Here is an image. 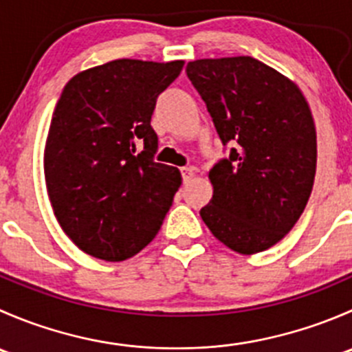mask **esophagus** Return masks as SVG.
Returning a JSON list of instances; mask_svg holds the SVG:
<instances>
[{"label":"esophagus","mask_w":352,"mask_h":352,"mask_svg":"<svg viewBox=\"0 0 352 352\" xmlns=\"http://www.w3.org/2000/svg\"><path fill=\"white\" fill-rule=\"evenodd\" d=\"M180 173H182L184 182H189V180L196 175V170H194L192 166H184V168H180Z\"/></svg>","instance_id":"34e87169"}]
</instances>
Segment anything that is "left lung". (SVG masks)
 Listing matches in <instances>:
<instances>
[{
  "label": "left lung",
  "mask_w": 352,
  "mask_h": 352,
  "mask_svg": "<svg viewBox=\"0 0 352 352\" xmlns=\"http://www.w3.org/2000/svg\"><path fill=\"white\" fill-rule=\"evenodd\" d=\"M186 71L221 143L233 146L209 172L202 221L239 254L267 250L300 219L314 187L310 107L293 81L250 56L197 59Z\"/></svg>",
  "instance_id": "obj_1"
}]
</instances>
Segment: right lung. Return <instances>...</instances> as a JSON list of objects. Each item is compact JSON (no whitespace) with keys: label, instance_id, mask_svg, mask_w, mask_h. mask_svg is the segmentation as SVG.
Instances as JSON below:
<instances>
[{"label":"right lung","instance_id":"obj_1","mask_svg":"<svg viewBox=\"0 0 352 352\" xmlns=\"http://www.w3.org/2000/svg\"><path fill=\"white\" fill-rule=\"evenodd\" d=\"M184 61L117 59L71 78L45 143L47 194L59 225L88 255L126 261L162 226L182 184L155 162L156 98Z\"/></svg>","mask_w":352,"mask_h":352}]
</instances>
